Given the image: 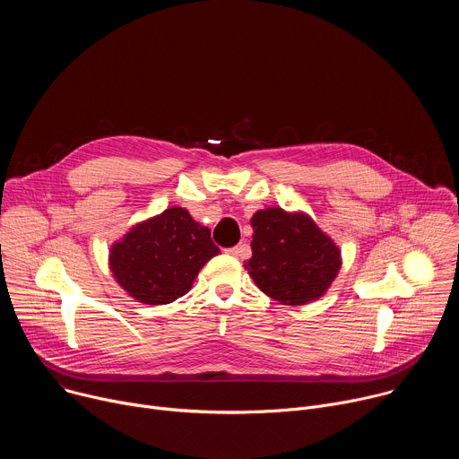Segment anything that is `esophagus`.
<instances>
[{
	"instance_id": "obj_1",
	"label": "esophagus",
	"mask_w": 459,
	"mask_h": 459,
	"mask_svg": "<svg viewBox=\"0 0 459 459\" xmlns=\"http://www.w3.org/2000/svg\"><path fill=\"white\" fill-rule=\"evenodd\" d=\"M247 245H243V243H239V245H236V247H230V248H227V254H230V255H234V257H239V255H245L247 254Z\"/></svg>"
}]
</instances>
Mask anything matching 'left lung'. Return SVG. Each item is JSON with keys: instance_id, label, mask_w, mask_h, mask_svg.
Listing matches in <instances>:
<instances>
[{"instance_id": "1", "label": "left lung", "mask_w": 459, "mask_h": 459, "mask_svg": "<svg viewBox=\"0 0 459 459\" xmlns=\"http://www.w3.org/2000/svg\"><path fill=\"white\" fill-rule=\"evenodd\" d=\"M245 269L261 292L283 305L321 298L342 267V252L307 214L280 207L257 211Z\"/></svg>"}]
</instances>
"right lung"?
Returning <instances> with one entry per match:
<instances>
[{
    "mask_svg": "<svg viewBox=\"0 0 459 459\" xmlns=\"http://www.w3.org/2000/svg\"><path fill=\"white\" fill-rule=\"evenodd\" d=\"M220 248L186 209L170 207L130 229L110 248L116 281L140 303L167 305L185 296Z\"/></svg>",
    "mask_w": 459,
    "mask_h": 459,
    "instance_id": "add662e5",
    "label": "right lung"
}]
</instances>
